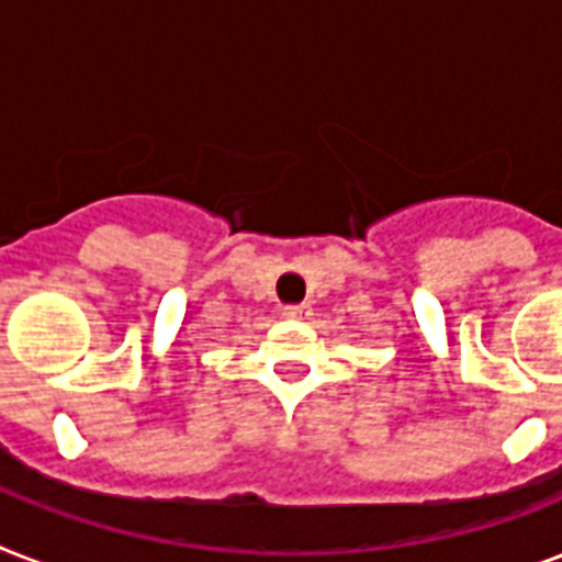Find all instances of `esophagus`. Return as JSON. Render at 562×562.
<instances>
[{"instance_id": "34e87169", "label": "esophagus", "mask_w": 562, "mask_h": 562, "mask_svg": "<svg viewBox=\"0 0 562 562\" xmlns=\"http://www.w3.org/2000/svg\"><path fill=\"white\" fill-rule=\"evenodd\" d=\"M285 317H291V321H306L308 315H312V306L308 303H300V306H285V312H282Z\"/></svg>"}]
</instances>
